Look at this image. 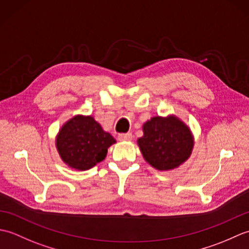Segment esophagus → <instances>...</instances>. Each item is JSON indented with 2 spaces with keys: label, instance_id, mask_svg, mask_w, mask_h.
I'll use <instances>...</instances> for the list:
<instances>
[{
  "label": "esophagus",
  "instance_id": "34e87169",
  "mask_svg": "<svg viewBox=\"0 0 249 249\" xmlns=\"http://www.w3.org/2000/svg\"><path fill=\"white\" fill-rule=\"evenodd\" d=\"M131 138H133V135H131L130 133L119 135V140L120 141H130Z\"/></svg>",
  "mask_w": 249,
  "mask_h": 249
}]
</instances>
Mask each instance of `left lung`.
I'll list each match as a JSON object with an SVG mask.
<instances>
[{"mask_svg":"<svg viewBox=\"0 0 249 249\" xmlns=\"http://www.w3.org/2000/svg\"><path fill=\"white\" fill-rule=\"evenodd\" d=\"M138 145L144 160L158 170L178 167L192 154L194 139L189 128L177 116H155L143 125Z\"/></svg>","mask_w":249,"mask_h":249,"instance_id":"obj_1","label":"left lung"}]
</instances>
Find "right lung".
Instances as JSON below:
<instances>
[{
  "label": "right lung",
  "instance_id": "add662e5",
  "mask_svg": "<svg viewBox=\"0 0 249 249\" xmlns=\"http://www.w3.org/2000/svg\"><path fill=\"white\" fill-rule=\"evenodd\" d=\"M115 139L92 116L76 115L64 124L56 137V149L65 163L88 170L105 160Z\"/></svg>",
  "mask_w": 249,
  "mask_h": 249
}]
</instances>
